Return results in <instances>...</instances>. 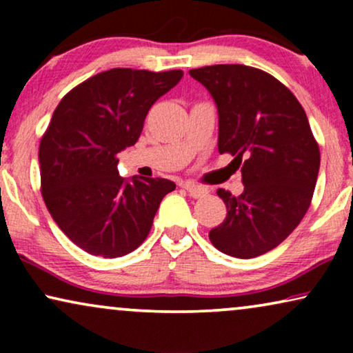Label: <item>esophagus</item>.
Here are the masks:
<instances>
[{
    "label": "esophagus",
    "instance_id": "esophagus-1",
    "mask_svg": "<svg viewBox=\"0 0 353 353\" xmlns=\"http://www.w3.org/2000/svg\"><path fill=\"white\" fill-rule=\"evenodd\" d=\"M183 188H185V190L190 192V196L191 197H194V199H199V197H204L207 192H209V190H207V188H204V186H197V185H194V183H185V185H183Z\"/></svg>",
    "mask_w": 353,
    "mask_h": 353
}]
</instances>
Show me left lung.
Segmentation results:
<instances>
[{
    "label": "left lung",
    "mask_w": 353,
    "mask_h": 353,
    "mask_svg": "<svg viewBox=\"0 0 353 353\" xmlns=\"http://www.w3.org/2000/svg\"><path fill=\"white\" fill-rule=\"evenodd\" d=\"M219 110V152L234 156L244 191L216 190L226 219L209 233L220 252L259 257L283 243L310 207L320 148L296 96L267 72L241 64L190 70Z\"/></svg>",
    "instance_id": "obj_1"
}]
</instances>
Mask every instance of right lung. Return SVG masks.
<instances>
[{
  "label": "right lung",
  "instance_id": "obj_1",
  "mask_svg": "<svg viewBox=\"0 0 353 353\" xmlns=\"http://www.w3.org/2000/svg\"><path fill=\"white\" fill-rule=\"evenodd\" d=\"M181 70L110 69L70 90L40 143L41 194L52 220L91 255L115 259L141 245L163 196L165 178L119 175L117 154L133 146L156 101Z\"/></svg>",
  "mask_w": 353,
  "mask_h": 353
}]
</instances>
